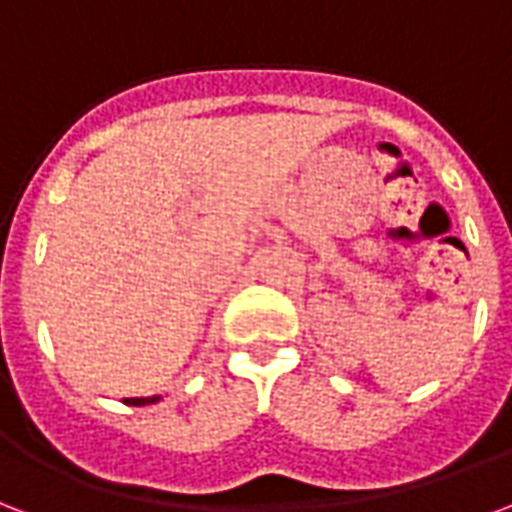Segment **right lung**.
I'll return each instance as SVG.
<instances>
[{"instance_id":"right-lung-1","label":"right lung","mask_w":512,"mask_h":512,"mask_svg":"<svg viewBox=\"0 0 512 512\" xmlns=\"http://www.w3.org/2000/svg\"><path fill=\"white\" fill-rule=\"evenodd\" d=\"M126 405H134V407H142V405H153V402H159V397H132V399H124Z\"/></svg>"}]
</instances>
